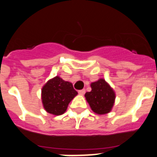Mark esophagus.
<instances>
[{"instance_id": "1", "label": "esophagus", "mask_w": 157, "mask_h": 157, "mask_svg": "<svg viewBox=\"0 0 157 157\" xmlns=\"http://www.w3.org/2000/svg\"><path fill=\"white\" fill-rule=\"evenodd\" d=\"M78 93H79L80 95H84V94L86 93V90H85V89H82V90H79V91H78Z\"/></svg>"}]
</instances>
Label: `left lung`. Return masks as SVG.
<instances>
[{
  "instance_id": "8db88e82",
  "label": "left lung",
  "mask_w": 157,
  "mask_h": 157,
  "mask_svg": "<svg viewBox=\"0 0 157 157\" xmlns=\"http://www.w3.org/2000/svg\"><path fill=\"white\" fill-rule=\"evenodd\" d=\"M91 92L85 94L86 101L92 111L104 115L112 111L116 99V93L110 85L103 78L91 83Z\"/></svg>"
}]
</instances>
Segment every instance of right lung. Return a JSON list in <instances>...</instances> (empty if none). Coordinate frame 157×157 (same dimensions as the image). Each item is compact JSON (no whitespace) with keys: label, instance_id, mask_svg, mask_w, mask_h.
Masks as SVG:
<instances>
[{"label":"right lung","instance_id":"1","mask_svg":"<svg viewBox=\"0 0 157 157\" xmlns=\"http://www.w3.org/2000/svg\"><path fill=\"white\" fill-rule=\"evenodd\" d=\"M78 95L72 83L59 76L49 79L41 89V102L47 113L60 116L66 111L71 100Z\"/></svg>","mask_w":157,"mask_h":157}]
</instances>
